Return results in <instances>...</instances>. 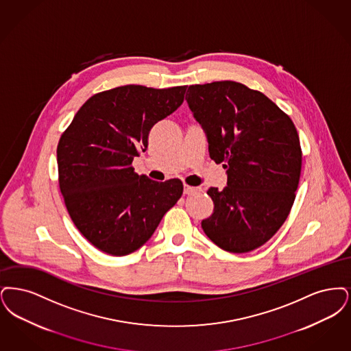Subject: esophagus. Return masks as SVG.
<instances>
[{
	"mask_svg": "<svg viewBox=\"0 0 351 351\" xmlns=\"http://www.w3.org/2000/svg\"><path fill=\"white\" fill-rule=\"evenodd\" d=\"M199 187H191V186H187V184H184V189H183V193L186 194V195H191V194H195V193H198Z\"/></svg>",
	"mask_w": 351,
	"mask_h": 351,
	"instance_id": "obj_1",
	"label": "esophagus"
}]
</instances>
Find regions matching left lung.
I'll use <instances>...</instances> for the list:
<instances>
[{"label": "left lung", "instance_id": "1", "mask_svg": "<svg viewBox=\"0 0 351 351\" xmlns=\"http://www.w3.org/2000/svg\"><path fill=\"white\" fill-rule=\"evenodd\" d=\"M186 101L211 160L227 169V187L207 191L214 214L202 228L223 250H254L290 214L302 170L298 131L266 95L234 81L191 85Z\"/></svg>", "mask_w": 351, "mask_h": 351}]
</instances>
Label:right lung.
I'll return each instance as SVG.
<instances>
[{
  "label": "right lung",
  "instance_id": "right-lung-1",
  "mask_svg": "<svg viewBox=\"0 0 351 351\" xmlns=\"http://www.w3.org/2000/svg\"><path fill=\"white\" fill-rule=\"evenodd\" d=\"M187 86L125 85L89 98L58 145L59 184L75 226L95 247L125 256L145 244L182 197L180 180L138 176L134 157L153 125L183 104Z\"/></svg>",
  "mask_w": 351,
  "mask_h": 351
}]
</instances>
